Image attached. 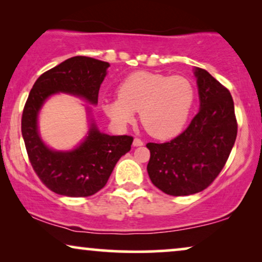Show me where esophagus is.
I'll use <instances>...</instances> for the list:
<instances>
[{
	"mask_svg": "<svg viewBox=\"0 0 262 262\" xmlns=\"http://www.w3.org/2000/svg\"><path fill=\"white\" fill-rule=\"evenodd\" d=\"M143 145V141L139 138H135L134 139V146H142Z\"/></svg>",
	"mask_w": 262,
	"mask_h": 262,
	"instance_id": "obj_1",
	"label": "esophagus"
}]
</instances>
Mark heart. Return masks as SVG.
I'll use <instances>...</instances> for the list:
<instances>
[{"instance_id":"1","label":"heart","mask_w":262,"mask_h":262,"mask_svg":"<svg viewBox=\"0 0 262 262\" xmlns=\"http://www.w3.org/2000/svg\"><path fill=\"white\" fill-rule=\"evenodd\" d=\"M193 102L194 88L186 77L137 71L121 82L118 98L105 101L103 111L119 126L130 124L139 112L146 132L166 139L182 130Z\"/></svg>"}]
</instances>
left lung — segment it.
<instances>
[{
	"instance_id": "1",
	"label": "left lung",
	"mask_w": 262,
	"mask_h": 262,
	"mask_svg": "<svg viewBox=\"0 0 262 262\" xmlns=\"http://www.w3.org/2000/svg\"><path fill=\"white\" fill-rule=\"evenodd\" d=\"M200 110L186 130L166 143H148V174L169 195L202 192L227 163L237 136L230 92L206 70L195 68Z\"/></svg>"
}]
</instances>
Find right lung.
<instances>
[{
    "label": "right lung",
    "instance_id": "add662e5",
    "mask_svg": "<svg viewBox=\"0 0 262 262\" xmlns=\"http://www.w3.org/2000/svg\"><path fill=\"white\" fill-rule=\"evenodd\" d=\"M110 64L91 57L76 56L40 75L25 103L21 132L35 174L49 189L60 195L89 196L108 181L118 161L130 151L134 137L110 136L91 124L88 136L71 151L48 148L38 132V113L55 93H68L98 103L99 89Z\"/></svg>",
    "mask_w": 262,
    "mask_h": 262
}]
</instances>
